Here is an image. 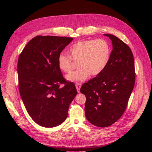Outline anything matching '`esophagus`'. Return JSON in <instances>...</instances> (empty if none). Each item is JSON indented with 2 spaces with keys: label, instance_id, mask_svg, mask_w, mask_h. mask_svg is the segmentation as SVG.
Instances as JSON below:
<instances>
[{
  "label": "esophagus",
  "instance_id": "obj_1",
  "mask_svg": "<svg viewBox=\"0 0 152 152\" xmlns=\"http://www.w3.org/2000/svg\"><path fill=\"white\" fill-rule=\"evenodd\" d=\"M82 86V84L79 83V82H78V83H76L75 84V87H76V89L77 90L78 92H80V89Z\"/></svg>",
  "mask_w": 152,
  "mask_h": 152
}]
</instances>
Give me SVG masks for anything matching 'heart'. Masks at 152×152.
<instances>
[{"label":"heart","instance_id":"1","mask_svg":"<svg viewBox=\"0 0 152 152\" xmlns=\"http://www.w3.org/2000/svg\"><path fill=\"white\" fill-rule=\"evenodd\" d=\"M70 56L61 53L58 58V65L61 72H70L73 66L72 59L78 62V70L66 76L70 82L85 80L89 74L99 75L109 63L111 56V47L104 39L82 40L73 44L69 49Z\"/></svg>","mask_w":152,"mask_h":152}]
</instances>
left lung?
I'll use <instances>...</instances> for the list:
<instances>
[{"instance_id": "obj_1", "label": "left lung", "mask_w": 152, "mask_h": 152, "mask_svg": "<svg viewBox=\"0 0 152 152\" xmlns=\"http://www.w3.org/2000/svg\"><path fill=\"white\" fill-rule=\"evenodd\" d=\"M113 50L109 63L99 75L84 83L80 92L86 97L85 115L94 126L106 127L125 112L135 84L134 57L122 40L111 34Z\"/></svg>"}]
</instances>
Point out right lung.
<instances>
[{"instance_id": "obj_1", "label": "right lung", "mask_w": 152, "mask_h": 152, "mask_svg": "<svg viewBox=\"0 0 152 152\" xmlns=\"http://www.w3.org/2000/svg\"><path fill=\"white\" fill-rule=\"evenodd\" d=\"M72 37L39 35L30 40L18 61L21 98L27 112L39 125L54 127L68 117L69 106L77 94L73 82L66 81L58 58ZM64 84L62 88L59 87Z\"/></svg>"}]
</instances>
